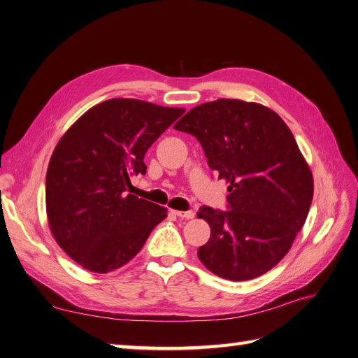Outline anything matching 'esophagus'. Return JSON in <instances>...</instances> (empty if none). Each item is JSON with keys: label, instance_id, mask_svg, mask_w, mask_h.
Masks as SVG:
<instances>
[{"label": "esophagus", "instance_id": "esophagus-1", "mask_svg": "<svg viewBox=\"0 0 358 358\" xmlns=\"http://www.w3.org/2000/svg\"><path fill=\"white\" fill-rule=\"evenodd\" d=\"M171 212L182 220H192L194 216H196V213H194L192 210H171Z\"/></svg>", "mask_w": 358, "mask_h": 358}]
</instances>
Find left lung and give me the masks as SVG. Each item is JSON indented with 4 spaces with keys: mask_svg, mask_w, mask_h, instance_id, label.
Listing matches in <instances>:
<instances>
[{
    "mask_svg": "<svg viewBox=\"0 0 358 358\" xmlns=\"http://www.w3.org/2000/svg\"><path fill=\"white\" fill-rule=\"evenodd\" d=\"M203 146L208 164L229 183V209L203 206L210 225L200 262L216 276L248 280L282 259L306 221L313 179L296 138L278 113L258 103L221 99L175 124Z\"/></svg>",
    "mask_w": 358,
    "mask_h": 358,
    "instance_id": "obj_1",
    "label": "left lung"
}]
</instances>
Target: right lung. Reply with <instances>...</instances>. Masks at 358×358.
I'll return each instance as SVG.
<instances>
[{"instance_id": "1", "label": "right lung", "mask_w": 358, "mask_h": 358, "mask_svg": "<svg viewBox=\"0 0 358 358\" xmlns=\"http://www.w3.org/2000/svg\"><path fill=\"white\" fill-rule=\"evenodd\" d=\"M185 112L112 99L83 113L61 137L46 175V212L57 243L94 273L122 267L167 209L127 194L145 175L146 150Z\"/></svg>"}]
</instances>
